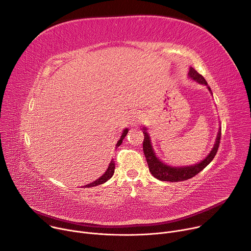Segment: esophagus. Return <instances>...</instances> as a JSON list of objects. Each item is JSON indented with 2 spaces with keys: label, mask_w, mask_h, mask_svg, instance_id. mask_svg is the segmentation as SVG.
I'll return each instance as SVG.
<instances>
[{
  "label": "esophagus",
  "mask_w": 251,
  "mask_h": 251,
  "mask_svg": "<svg viewBox=\"0 0 251 251\" xmlns=\"http://www.w3.org/2000/svg\"><path fill=\"white\" fill-rule=\"evenodd\" d=\"M138 119H139V120H140V118H139V117H138Z\"/></svg>",
  "instance_id": "34e87169"
}]
</instances>
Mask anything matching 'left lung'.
<instances>
[{
	"instance_id": "obj_1",
	"label": "left lung",
	"mask_w": 251,
	"mask_h": 251,
	"mask_svg": "<svg viewBox=\"0 0 251 251\" xmlns=\"http://www.w3.org/2000/svg\"><path fill=\"white\" fill-rule=\"evenodd\" d=\"M189 76L191 78H193L194 80H196L197 82L207 86L206 80L193 67L190 68ZM207 88L211 93L209 86H207ZM143 134H144V141H143V151H144L151 174L160 181L181 182V181L189 180V178L195 176L197 174H199L201 171H202L212 161V159L214 158V156L217 155V152L219 150L222 129L220 128L216 143H214V146H213L212 150L210 151V153L207 155V157L204 160H202L201 163L196 164L194 166H190V167H170V166L162 163L156 157V155L154 153V150L151 145L150 136L148 135L145 127L143 128Z\"/></svg>"
}]
</instances>
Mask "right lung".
<instances>
[{
  "label": "right lung",
  "instance_id": "1",
  "mask_svg": "<svg viewBox=\"0 0 251 251\" xmlns=\"http://www.w3.org/2000/svg\"><path fill=\"white\" fill-rule=\"evenodd\" d=\"M127 133H128V129H125V130L123 131L122 135H121V138H120V139H119V141L117 142L116 148H118V147L121 145V143H122L123 139L125 138V136L127 135ZM114 169H115V163H114V161L112 160V161L110 162V164H109L108 169H107V171L105 172V174H103L99 178H97L96 181H94V182H93V183H91V184L86 185L85 187H87V188L95 187V186H98V185H101V184H103V183L107 182V181H108L109 178H111V176H113V174H114Z\"/></svg>",
  "mask_w": 251,
  "mask_h": 251
}]
</instances>
